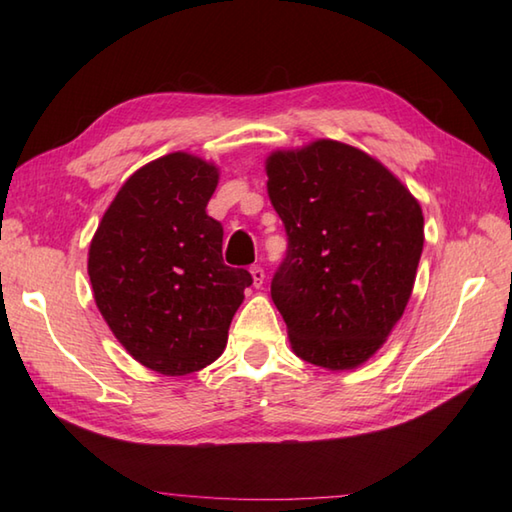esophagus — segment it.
<instances>
[{"instance_id":"1","label":"esophagus","mask_w":512,"mask_h":512,"mask_svg":"<svg viewBox=\"0 0 512 512\" xmlns=\"http://www.w3.org/2000/svg\"><path fill=\"white\" fill-rule=\"evenodd\" d=\"M250 277H253V286L259 288V286L264 284V279H266L264 268L262 266H253V268H250Z\"/></svg>"}]
</instances>
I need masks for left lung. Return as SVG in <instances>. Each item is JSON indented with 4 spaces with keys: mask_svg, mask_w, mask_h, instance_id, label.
I'll return each instance as SVG.
<instances>
[{
    "mask_svg": "<svg viewBox=\"0 0 512 512\" xmlns=\"http://www.w3.org/2000/svg\"><path fill=\"white\" fill-rule=\"evenodd\" d=\"M288 250L270 295L303 361L332 372L383 347L411 297L424 244L418 200L385 165L339 140L266 160Z\"/></svg>",
    "mask_w": 512,
    "mask_h": 512,
    "instance_id": "1",
    "label": "left lung"
}]
</instances>
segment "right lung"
<instances>
[{"instance_id": "add662e5", "label": "right lung", "mask_w": 512, "mask_h": 512, "mask_svg": "<svg viewBox=\"0 0 512 512\" xmlns=\"http://www.w3.org/2000/svg\"><path fill=\"white\" fill-rule=\"evenodd\" d=\"M220 180L187 151L140 167L116 193L90 244L96 308L140 365L184 376L224 352L248 270L222 259V224L206 215Z\"/></svg>"}]
</instances>
